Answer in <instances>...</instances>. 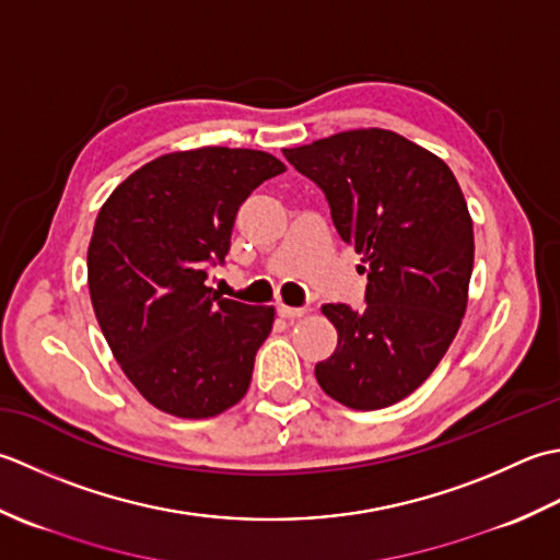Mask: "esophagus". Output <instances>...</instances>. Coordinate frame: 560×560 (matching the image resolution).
I'll list each match as a JSON object with an SVG mask.
<instances>
[{"label":"esophagus","mask_w":560,"mask_h":560,"mask_svg":"<svg viewBox=\"0 0 560 560\" xmlns=\"http://www.w3.org/2000/svg\"><path fill=\"white\" fill-rule=\"evenodd\" d=\"M310 310H304V306H288V304H280L278 306V314L282 318H290V322H294V318H302Z\"/></svg>","instance_id":"esophagus-1"}]
</instances>
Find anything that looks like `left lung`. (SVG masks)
Returning <instances> with one entry per match:
<instances>
[{"label": "left lung", "mask_w": 560, "mask_h": 560, "mask_svg": "<svg viewBox=\"0 0 560 560\" xmlns=\"http://www.w3.org/2000/svg\"><path fill=\"white\" fill-rule=\"evenodd\" d=\"M326 192L343 242L362 256L368 304H324L336 352L322 389L352 410L413 394L450 350L469 304L474 222L452 168L404 135L362 128L282 150Z\"/></svg>", "instance_id": "8db88e82"}]
</instances>
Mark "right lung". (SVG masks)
<instances>
[{"mask_svg": "<svg viewBox=\"0 0 560 560\" xmlns=\"http://www.w3.org/2000/svg\"><path fill=\"white\" fill-rule=\"evenodd\" d=\"M284 168L268 152L198 147L152 159L101 205L91 304L125 376L168 416L214 418L248 392L276 310L224 300L205 280L242 202Z\"/></svg>", "mask_w": 560, "mask_h": 560, "instance_id": "add662e5", "label": "right lung"}]
</instances>
